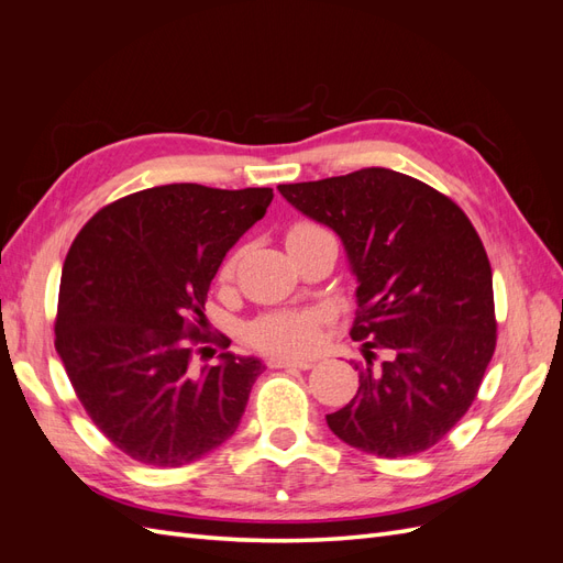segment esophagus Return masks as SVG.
I'll return each mask as SVG.
<instances>
[{"label": "esophagus", "mask_w": 563, "mask_h": 563, "mask_svg": "<svg viewBox=\"0 0 563 563\" xmlns=\"http://www.w3.org/2000/svg\"><path fill=\"white\" fill-rule=\"evenodd\" d=\"M269 368H300V371H308L314 366V362H294V360H279V356H272L267 360Z\"/></svg>", "instance_id": "esophagus-1"}]
</instances>
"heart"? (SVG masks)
<instances>
[{
    "label": "heart",
    "instance_id": "1",
    "mask_svg": "<svg viewBox=\"0 0 563 563\" xmlns=\"http://www.w3.org/2000/svg\"><path fill=\"white\" fill-rule=\"evenodd\" d=\"M321 228L312 223H296L286 232V242L298 236L319 232ZM236 265V255H230L220 275L230 277ZM327 312L308 308V310H275L258 319H253L246 327V343L269 356H305L310 354L317 343Z\"/></svg>",
    "mask_w": 563,
    "mask_h": 563
}]
</instances>
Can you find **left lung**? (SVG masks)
<instances>
[{"mask_svg":"<svg viewBox=\"0 0 563 563\" xmlns=\"http://www.w3.org/2000/svg\"><path fill=\"white\" fill-rule=\"evenodd\" d=\"M329 225L356 275L352 340L364 343L354 399L327 416L345 444L380 457L432 449L467 413L496 350L486 249L453 199L391 168L279 185ZM376 349L388 360L375 366Z\"/></svg>","mask_w":563,"mask_h":563,"instance_id":"left-lung-1","label":"left lung"}]
</instances>
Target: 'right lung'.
<instances>
[{"label": "right lung", "instance_id": "1", "mask_svg": "<svg viewBox=\"0 0 563 563\" xmlns=\"http://www.w3.org/2000/svg\"><path fill=\"white\" fill-rule=\"evenodd\" d=\"M272 197V187H150L100 209L67 251L56 352L96 428L139 463L187 465L240 424L265 366L232 352L201 371L195 360L218 340L203 317L216 272Z\"/></svg>", "mask_w": 563, "mask_h": 563}]
</instances>
